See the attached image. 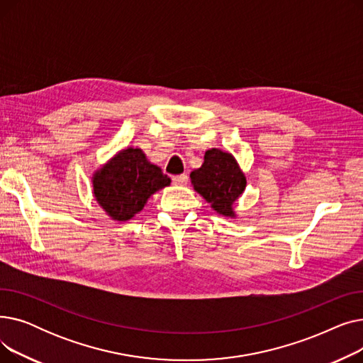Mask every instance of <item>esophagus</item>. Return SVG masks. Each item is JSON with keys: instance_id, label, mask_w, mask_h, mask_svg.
Masks as SVG:
<instances>
[{"instance_id": "obj_1", "label": "esophagus", "mask_w": 363, "mask_h": 363, "mask_svg": "<svg viewBox=\"0 0 363 363\" xmlns=\"http://www.w3.org/2000/svg\"><path fill=\"white\" fill-rule=\"evenodd\" d=\"M172 181H174L175 185H185L186 181H188V177H186L185 174H182V175H175V177H172Z\"/></svg>"}]
</instances>
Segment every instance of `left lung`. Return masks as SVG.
I'll return each instance as SVG.
<instances>
[{
    "mask_svg": "<svg viewBox=\"0 0 363 363\" xmlns=\"http://www.w3.org/2000/svg\"><path fill=\"white\" fill-rule=\"evenodd\" d=\"M196 191L212 204L213 211L226 218H235L234 203L245 189V177L231 152L219 148L206 151L201 167L191 172Z\"/></svg>",
    "mask_w": 363,
    "mask_h": 363,
    "instance_id": "obj_1",
    "label": "left lung"
}]
</instances>
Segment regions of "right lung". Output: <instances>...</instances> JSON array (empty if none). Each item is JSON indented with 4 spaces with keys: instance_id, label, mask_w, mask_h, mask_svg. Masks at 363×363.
<instances>
[{
    "instance_id": "obj_1",
    "label": "right lung",
    "mask_w": 363,
    "mask_h": 363,
    "mask_svg": "<svg viewBox=\"0 0 363 363\" xmlns=\"http://www.w3.org/2000/svg\"><path fill=\"white\" fill-rule=\"evenodd\" d=\"M170 185L162 169L147 160L141 148L119 151L92 177L97 203L113 220H129L143 211L147 200Z\"/></svg>"
}]
</instances>
